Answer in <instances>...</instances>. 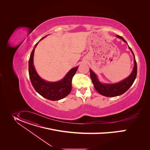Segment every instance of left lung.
Segmentation results:
<instances>
[{"label": "left lung", "instance_id": "8db88e82", "mask_svg": "<svg viewBox=\"0 0 150 150\" xmlns=\"http://www.w3.org/2000/svg\"><path fill=\"white\" fill-rule=\"evenodd\" d=\"M116 36L117 38L122 40L125 43H127L122 37L119 35H117ZM128 47L133 55L134 67L128 77L121 81L114 84L102 83L99 81L96 74L91 69H90V76L94 87L100 95L107 97H115L120 96L127 91L129 88L133 84L137 76V64L132 49L129 47V45Z\"/></svg>", "mask_w": 150, "mask_h": 150}]
</instances>
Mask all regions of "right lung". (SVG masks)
<instances>
[{
  "label": "right lung",
  "mask_w": 150,
  "mask_h": 150,
  "mask_svg": "<svg viewBox=\"0 0 150 150\" xmlns=\"http://www.w3.org/2000/svg\"><path fill=\"white\" fill-rule=\"evenodd\" d=\"M46 36L41 39L39 42ZM39 42L35 44L29 60V74L31 83L36 91L45 99L54 101L59 100L64 98L70 93L72 79L76 73L79 66L70 69L60 81L50 82L43 80L38 74L33 65L35 50Z\"/></svg>",
  "instance_id": "right-lung-1"
}]
</instances>
